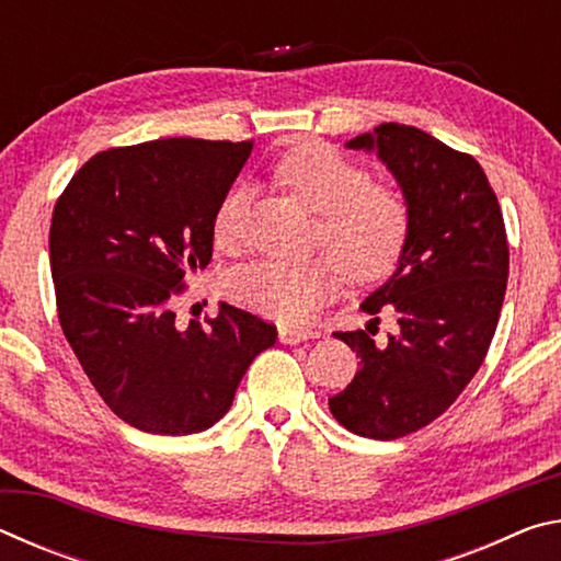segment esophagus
Segmentation results:
<instances>
[{
	"label": "esophagus",
	"mask_w": 561,
	"mask_h": 561,
	"mask_svg": "<svg viewBox=\"0 0 561 561\" xmlns=\"http://www.w3.org/2000/svg\"><path fill=\"white\" fill-rule=\"evenodd\" d=\"M317 336H319V331H314V329H279V341L289 346H297V344H301V341L317 339Z\"/></svg>",
	"instance_id": "esophagus-1"
}]
</instances>
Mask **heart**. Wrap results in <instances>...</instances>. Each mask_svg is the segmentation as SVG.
Wrapping results in <instances>:
<instances>
[{
    "mask_svg": "<svg viewBox=\"0 0 561 561\" xmlns=\"http://www.w3.org/2000/svg\"><path fill=\"white\" fill-rule=\"evenodd\" d=\"M272 175L319 213V242L348 277L374 279L393 267L408 234V203L396 187L374 183L364 165L324 144L289 148L272 165ZM252 195L250 183H237L217 205L213 234L220 250H234L242 242ZM336 262L260 260L227 277V294L264 317L294 324L336 287Z\"/></svg>",
    "mask_w": 561,
    "mask_h": 561,
    "instance_id": "obj_1",
    "label": "heart"
}]
</instances>
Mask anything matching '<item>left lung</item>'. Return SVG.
<instances>
[{
  "mask_svg": "<svg viewBox=\"0 0 561 561\" xmlns=\"http://www.w3.org/2000/svg\"><path fill=\"white\" fill-rule=\"evenodd\" d=\"M376 150L408 203V234L391 279L360 309L366 329L336 331L360 358L329 408L346 431L396 440L453 405L490 348L507 289L510 247L495 190L478 160L403 123L348 140ZM381 313L397 331L377 336Z\"/></svg>",
  "mask_w": 561,
  "mask_h": 561,
  "instance_id": "obj_1",
  "label": "left lung"
}]
</instances>
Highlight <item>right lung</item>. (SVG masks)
<instances>
[{"label":"right lung","mask_w":561,"mask_h":561,"mask_svg":"<svg viewBox=\"0 0 561 561\" xmlns=\"http://www.w3.org/2000/svg\"><path fill=\"white\" fill-rule=\"evenodd\" d=\"M252 140L163 138L108 148L79 168L49 230L56 311L113 413L156 435L210 428L230 411L277 327L232 304L178 324L185 277L213 260V220Z\"/></svg>","instance_id":"1"}]
</instances>
